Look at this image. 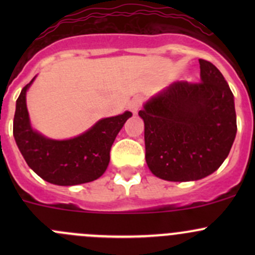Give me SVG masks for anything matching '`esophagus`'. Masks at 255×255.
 Segmentation results:
<instances>
[{
	"label": "esophagus",
	"mask_w": 255,
	"mask_h": 255,
	"mask_svg": "<svg viewBox=\"0 0 255 255\" xmlns=\"http://www.w3.org/2000/svg\"><path fill=\"white\" fill-rule=\"evenodd\" d=\"M142 104H143V97L134 96L132 100H130L129 104H128V109H129L133 113H137L138 110H139L140 106H142Z\"/></svg>",
	"instance_id": "1"
}]
</instances>
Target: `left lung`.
I'll list each match as a JSON object with an SVG mask.
<instances>
[{
  "instance_id": "left-lung-1",
  "label": "left lung",
  "mask_w": 255,
  "mask_h": 255,
  "mask_svg": "<svg viewBox=\"0 0 255 255\" xmlns=\"http://www.w3.org/2000/svg\"><path fill=\"white\" fill-rule=\"evenodd\" d=\"M199 63L201 82H174L138 112L148 168L168 181H195L212 174L228 156L237 133L227 81L212 63Z\"/></svg>"
}]
</instances>
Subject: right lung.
I'll return each instance as SVG.
<instances>
[{
  "instance_id": "right-lung-1",
  "label": "right lung",
  "mask_w": 255,
  "mask_h": 255,
  "mask_svg": "<svg viewBox=\"0 0 255 255\" xmlns=\"http://www.w3.org/2000/svg\"><path fill=\"white\" fill-rule=\"evenodd\" d=\"M34 79L20 91L13 120V137L28 166L43 180L60 186L99 179L109 166L112 144L132 112L102 118L78 137L50 139L30 125L25 95Z\"/></svg>"
}]
</instances>
